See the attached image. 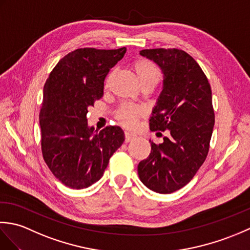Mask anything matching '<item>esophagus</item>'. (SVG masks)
Segmentation results:
<instances>
[{
	"instance_id": "34e87169",
	"label": "esophagus",
	"mask_w": 250,
	"mask_h": 250,
	"mask_svg": "<svg viewBox=\"0 0 250 250\" xmlns=\"http://www.w3.org/2000/svg\"><path fill=\"white\" fill-rule=\"evenodd\" d=\"M136 137V135L135 134H133V133H131V132H125V141L128 143V142H130V141H132V140H134Z\"/></svg>"
}]
</instances>
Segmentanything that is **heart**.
<instances>
[{"instance_id":"obj_1","label":"heart","mask_w":250,"mask_h":250,"mask_svg":"<svg viewBox=\"0 0 250 250\" xmlns=\"http://www.w3.org/2000/svg\"><path fill=\"white\" fill-rule=\"evenodd\" d=\"M132 67L142 86L150 84L155 87L160 79V72L158 66L150 60L144 59V58L137 59L133 62ZM144 114L145 110L141 106L121 105L116 111V118L124 126L131 128L135 125L137 118Z\"/></svg>"}]
</instances>
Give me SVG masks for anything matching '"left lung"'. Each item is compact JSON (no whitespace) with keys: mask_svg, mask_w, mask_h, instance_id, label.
<instances>
[{"mask_svg":"<svg viewBox=\"0 0 250 250\" xmlns=\"http://www.w3.org/2000/svg\"><path fill=\"white\" fill-rule=\"evenodd\" d=\"M141 55L164 74L150 130H168L169 135L159 145L150 141V155L139 163L137 172L147 188L172 193L193 178L208 155L215 125L210 84L198 62L182 49H144Z\"/></svg>","mask_w":250,"mask_h":250,"instance_id":"8db88e82","label":"left lung"}]
</instances>
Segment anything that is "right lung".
<instances>
[{
	"label": "right lung",
	"mask_w": 250,
	"mask_h": 250,
	"mask_svg": "<svg viewBox=\"0 0 250 250\" xmlns=\"http://www.w3.org/2000/svg\"><path fill=\"white\" fill-rule=\"evenodd\" d=\"M119 49L79 48L57 63L47 78L40 111L41 146L51 173L72 189L103 176L110 157L125 141L120 126L94 132L87 113L103 97L109 70L125 54Z\"/></svg>",
	"instance_id": "add662e5"
}]
</instances>
